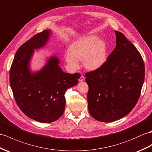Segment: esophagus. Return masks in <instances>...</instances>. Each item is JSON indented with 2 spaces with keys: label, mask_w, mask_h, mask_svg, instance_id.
Instances as JSON below:
<instances>
[{
  "label": "esophagus",
  "mask_w": 152,
  "mask_h": 152,
  "mask_svg": "<svg viewBox=\"0 0 152 152\" xmlns=\"http://www.w3.org/2000/svg\"><path fill=\"white\" fill-rule=\"evenodd\" d=\"M84 80H85V77L83 75H81L79 79V82H83V81H84Z\"/></svg>",
  "instance_id": "1"
}]
</instances>
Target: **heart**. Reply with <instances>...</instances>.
Listing matches in <instances>:
<instances>
[{"label":"heart","instance_id":"b5f03b06","mask_svg":"<svg viewBox=\"0 0 152 152\" xmlns=\"http://www.w3.org/2000/svg\"><path fill=\"white\" fill-rule=\"evenodd\" d=\"M68 52L65 59L72 69H78V61L83 59L84 67L94 71L101 68L106 61L107 46L97 36L89 35L74 41L69 46Z\"/></svg>","mask_w":152,"mask_h":152}]
</instances>
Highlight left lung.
I'll list each match as a JSON object with an SVG mask.
<instances>
[{"label": "left lung", "mask_w": 152, "mask_h": 152, "mask_svg": "<svg viewBox=\"0 0 152 152\" xmlns=\"http://www.w3.org/2000/svg\"><path fill=\"white\" fill-rule=\"evenodd\" d=\"M116 46L101 68L86 73L88 110L95 119L110 123L131 112L140 95L145 68L135 46L115 31Z\"/></svg>", "instance_id": "left-lung-1"}]
</instances>
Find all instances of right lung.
Returning a JSON list of instances; mask_svg holds the SVG:
<instances>
[{"label": "right lung", "instance_id": "right-lung-1", "mask_svg": "<svg viewBox=\"0 0 152 152\" xmlns=\"http://www.w3.org/2000/svg\"><path fill=\"white\" fill-rule=\"evenodd\" d=\"M51 34L44 30L24 43L15 55L10 83L18 106L26 115L40 123L55 121L63 114L68 88L78 83L80 74L62 71L59 59L51 56L39 71L32 72L29 63L34 50L46 45Z\"/></svg>", "mask_w": 152, "mask_h": 152}]
</instances>
